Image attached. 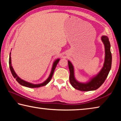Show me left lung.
<instances>
[{"mask_svg": "<svg viewBox=\"0 0 121 121\" xmlns=\"http://www.w3.org/2000/svg\"><path fill=\"white\" fill-rule=\"evenodd\" d=\"M101 40L105 45V58L104 66L101 70L95 77L92 78L89 82L83 83L78 82L74 76V69L70 61H68L70 77L69 81L71 85L76 90L82 91H93L98 89L104 83L107 77L108 73L111 69L112 56L110 52V44L108 38L106 36H102Z\"/></svg>", "mask_w": 121, "mask_h": 121, "instance_id": "obj_1", "label": "left lung"}]
</instances>
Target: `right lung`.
I'll return each mask as SVG.
<instances>
[{
	"mask_svg": "<svg viewBox=\"0 0 121 121\" xmlns=\"http://www.w3.org/2000/svg\"><path fill=\"white\" fill-rule=\"evenodd\" d=\"M11 54V53H10L9 58V65L10 70H11L12 75L13 76L14 78H16V81H17V82L20 84H21V85H23V86H26V87H30V88L39 87L43 86H45V85H46V84H48L49 82H50V81H51V78H52V77L53 76V73H54V70L56 68V65L58 63L59 60H60V59H58L54 61V63H53V66H52V70H51L50 75V76H49L48 78L44 82L41 83V84H32V83H29V82H26L25 81L23 80V79H21L19 76H18L17 75H16V73H15V71H14L13 67H12V65Z\"/></svg>",
	"mask_w": 121,
	"mask_h": 121,
	"instance_id": "right-lung-1",
	"label": "right lung"
}]
</instances>
